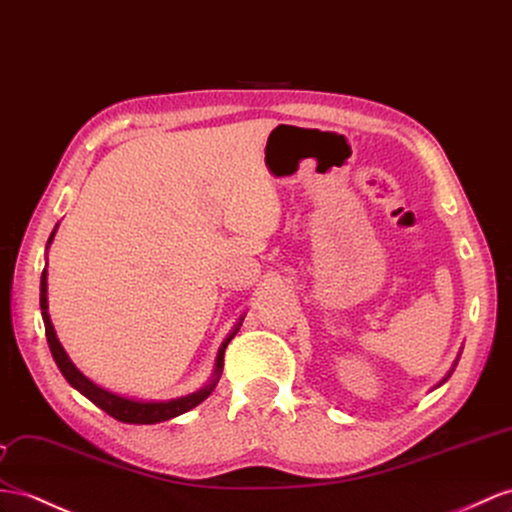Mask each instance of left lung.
Wrapping results in <instances>:
<instances>
[{"label": "left lung", "mask_w": 512, "mask_h": 512, "mask_svg": "<svg viewBox=\"0 0 512 512\" xmlns=\"http://www.w3.org/2000/svg\"><path fill=\"white\" fill-rule=\"evenodd\" d=\"M456 361H458V359H456ZM454 368H456V363H454V365H452V370H450V372H448V376H445V378H443V381H441V383H439V385H443V383H445V381H448V378H450V374H452V372H454ZM439 385H437V387H439Z\"/></svg>", "instance_id": "left-lung-1"}]
</instances>
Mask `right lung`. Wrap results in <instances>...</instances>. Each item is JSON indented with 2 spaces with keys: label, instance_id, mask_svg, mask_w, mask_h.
I'll return each mask as SVG.
<instances>
[{
  "label": "right lung",
  "instance_id": "add662e5",
  "mask_svg": "<svg viewBox=\"0 0 512 512\" xmlns=\"http://www.w3.org/2000/svg\"><path fill=\"white\" fill-rule=\"evenodd\" d=\"M56 229H58V225H56ZM56 229L51 231V235H49L47 248H49L51 242H54ZM47 309H49V305H47V268H45L43 277H41V313H43L45 335H47L51 357H54L58 370L62 372L64 378H67V383L73 389H77L82 393V396H86L90 402L97 404L101 411H106L108 415H112L114 419H119V422H125V424H160V422H166V419H173L177 415L188 413L190 409H194V406H199L209 396V393L214 391L218 378L222 374V365H225V348L235 337V333L240 331L242 320H244V318H240L238 324L233 326V331L227 335L225 342H222V346L218 350V357H216V365H214V376L207 385L188 393V396L173 398V400H136V398L119 396V393L99 387L97 383L90 381L88 376H84L80 370L75 368V363L69 359L67 350H64L62 344H60V339L56 335L54 324H51Z\"/></svg>",
  "mask_w": 512,
  "mask_h": 512
}]
</instances>
